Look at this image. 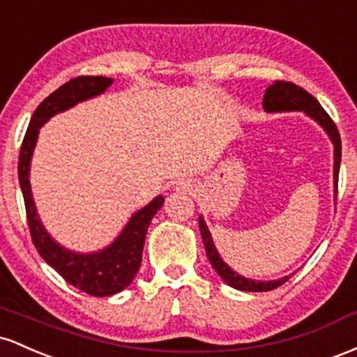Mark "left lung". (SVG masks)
Here are the masks:
<instances>
[{
    "label": "left lung",
    "instance_id": "obj_1",
    "mask_svg": "<svg viewBox=\"0 0 357 357\" xmlns=\"http://www.w3.org/2000/svg\"><path fill=\"white\" fill-rule=\"evenodd\" d=\"M263 107L268 113H283V111H303L308 118H312L314 121H317L320 126L326 130V133L329 135L332 145H334V190L335 197H337V182H339V167H340V136L337 131V126L332 121L331 116L324 111V107L320 106L317 99L312 94H308L305 89H302L300 86H295L291 82L285 81H275V84L268 86L265 92V98H263ZM199 227H200V236H202L204 248H206L207 258H209L211 265L214 266V270L218 271V275L221 276L227 285L236 288V290L243 291H268L275 290L280 285L288 282L291 275L283 276L278 280H270V282H259V280H251L244 278L239 273H236L234 270H231L226 263L222 261V258L219 256L218 250H215L214 241H212V236L209 229H207V224L202 219V215L199 218Z\"/></svg>",
    "mask_w": 357,
    "mask_h": 357
}]
</instances>
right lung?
Instances as JSON below:
<instances>
[{"label": "right lung", "mask_w": 357, "mask_h": 357, "mask_svg": "<svg viewBox=\"0 0 357 357\" xmlns=\"http://www.w3.org/2000/svg\"><path fill=\"white\" fill-rule=\"evenodd\" d=\"M111 84H113V79L102 77V75H96V77L81 75V77L70 79L57 91L52 92L49 98L40 102L31 116L22 148H20L18 160V178L23 200H25L31 241L40 256L67 283L94 297H109V295L119 294L133 282L142 265L143 244H145L148 226L160 207L163 206L165 199L158 195L143 209L135 212L121 234L107 248L96 253H75L60 246L40 221L30 187V162L33 148L37 145L40 128L45 125L52 116L67 111L77 102L102 94Z\"/></svg>", "instance_id": "obj_1"}]
</instances>
